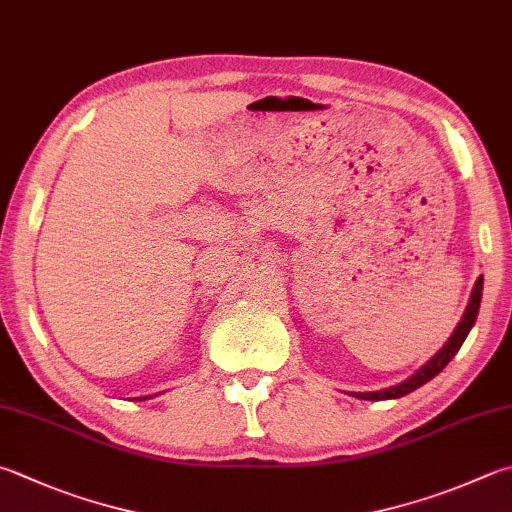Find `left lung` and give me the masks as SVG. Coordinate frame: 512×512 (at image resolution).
Returning a JSON list of instances; mask_svg holds the SVG:
<instances>
[{
    "label": "left lung",
    "mask_w": 512,
    "mask_h": 512,
    "mask_svg": "<svg viewBox=\"0 0 512 512\" xmlns=\"http://www.w3.org/2000/svg\"><path fill=\"white\" fill-rule=\"evenodd\" d=\"M481 289H484V276L477 278L475 289H472V296H470V303H468V307H466V314H464V318H461V323L457 325L455 334L450 336L448 343L443 345L441 350H439L435 356H432V359H430L426 365H423V368H421L417 374L410 376L408 381L394 385V388L379 390V392H356L354 397L368 399V401L399 399V397H406V394H410L412 390L421 388V385L428 383L430 379H435V376L452 361V356H455V354L459 352V347L464 345L468 332L472 330V325H475L477 314H479V305H481Z\"/></svg>",
    "instance_id": "8db88e82"
}]
</instances>
